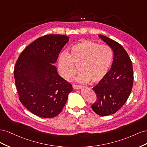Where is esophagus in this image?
<instances>
[{"mask_svg":"<svg viewBox=\"0 0 147 147\" xmlns=\"http://www.w3.org/2000/svg\"><path fill=\"white\" fill-rule=\"evenodd\" d=\"M83 88V86H79V85H76V84H73V88L74 90H80Z\"/></svg>","mask_w":147,"mask_h":147,"instance_id":"esophagus-1","label":"esophagus"}]
</instances>
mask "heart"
<instances>
[{"label":"heart","mask_w":147,"mask_h":147,"mask_svg":"<svg viewBox=\"0 0 147 147\" xmlns=\"http://www.w3.org/2000/svg\"><path fill=\"white\" fill-rule=\"evenodd\" d=\"M113 61L111 48L91 40H84L70 48L67 54L63 53L57 61L61 76L70 81L76 73L74 67L79 65L81 73L76 78L78 83H98L107 75Z\"/></svg>","instance_id":"heart-1"}]
</instances>
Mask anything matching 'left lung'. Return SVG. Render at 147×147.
Segmentation results:
<instances>
[{
	"instance_id": "8db88e82",
	"label": "left lung",
	"mask_w": 147,
	"mask_h": 147,
	"mask_svg": "<svg viewBox=\"0 0 147 147\" xmlns=\"http://www.w3.org/2000/svg\"><path fill=\"white\" fill-rule=\"evenodd\" d=\"M98 36L112 48L113 60L106 77L92 88L97 100L91 107L100 116H108L125 104L132 91L134 74L132 62L124 48L103 35Z\"/></svg>"
}]
</instances>
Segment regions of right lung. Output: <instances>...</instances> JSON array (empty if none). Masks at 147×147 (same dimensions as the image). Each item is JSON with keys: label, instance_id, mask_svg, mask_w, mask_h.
<instances>
[{"label": "right lung", "instance_id": "obj_1", "mask_svg": "<svg viewBox=\"0 0 147 147\" xmlns=\"http://www.w3.org/2000/svg\"><path fill=\"white\" fill-rule=\"evenodd\" d=\"M69 41L65 35H47L26 47L17 60L14 77L20 100L42 118L59 115L72 91V84L59 76L54 65Z\"/></svg>", "mask_w": 147, "mask_h": 147}]
</instances>
